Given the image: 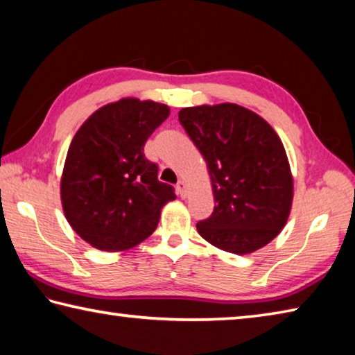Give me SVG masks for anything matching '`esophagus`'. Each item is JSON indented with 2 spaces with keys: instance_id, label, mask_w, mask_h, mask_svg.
Returning <instances> with one entry per match:
<instances>
[{
  "instance_id": "esophagus-1",
  "label": "esophagus",
  "mask_w": 355,
  "mask_h": 355,
  "mask_svg": "<svg viewBox=\"0 0 355 355\" xmlns=\"http://www.w3.org/2000/svg\"><path fill=\"white\" fill-rule=\"evenodd\" d=\"M176 189H178V193H179V195H181L182 198H185V196H187V184H185V181H182V179H181V181H179V182H178V185H176Z\"/></svg>"
}]
</instances>
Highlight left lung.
<instances>
[{
  "label": "left lung",
  "instance_id": "obj_1",
  "mask_svg": "<svg viewBox=\"0 0 355 355\" xmlns=\"http://www.w3.org/2000/svg\"><path fill=\"white\" fill-rule=\"evenodd\" d=\"M179 123L212 181L215 209L196 225L201 237L239 256L268 245L287 223L293 201V176L276 130L232 103L184 107Z\"/></svg>",
  "mask_w": 355,
  "mask_h": 355
}]
</instances>
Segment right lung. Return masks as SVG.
Listing matches in <instances>:
<instances>
[{
	"mask_svg": "<svg viewBox=\"0 0 355 355\" xmlns=\"http://www.w3.org/2000/svg\"><path fill=\"white\" fill-rule=\"evenodd\" d=\"M170 107L123 98L98 109L74 134L60 179L67 221L80 239L107 252L126 251L151 235L171 185L143 148Z\"/></svg>",
	"mask_w": 355,
	"mask_h": 355,
	"instance_id": "1",
	"label": "right lung"
}]
</instances>
